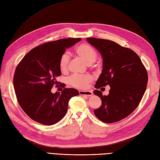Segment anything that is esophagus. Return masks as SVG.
Wrapping results in <instances>:
<instances>
[{"label":"esophagus","mask_w":160,"mask_h":160,"mask_svg":"<svg viewBox=\"0 0 160 160\" xmlns=\"http://www.w3.org/2000/svg\"><path fill=\"white\" fill-rule=\"evenodd\" d=\"M79 93L80 95H84L87 97H91L92 95V92L91 91H80Z\"/></svg>","instance_id":"1"}]
</instances>
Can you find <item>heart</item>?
Listing matches in <instances>:
<instances>
[{"label":"heart","mask_w":160,"mask_h":160,"mask_svg":"<svg viewBox=\"0 0 160 160\" xmlns=\"http://www.w3.org/2000/svg\"><path fill=\"white\" fill-rule=\"evenodd\" d=\"M75 53L87 64L94 65L97 58L98 53L96 49L87 43H80L75 48ZM69 57L66 53L61 55L59 60V67L62 72L68 71ZM92 80L91 75H73L68 79V83L76 88H85Z\"/></svg>","instance_id":"heart-1"}]
</instances>
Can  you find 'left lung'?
I'll list each match as a JSON object with an SVG mask.
<instances>
[{
  "label": "left lung",
  "instance_id": "8db88e82",
  "mask_svg": "<svg viewBox=\"0 0 160 160\" xmlns=\"http://www.w3.org/2000/svg\"><path fill=\"white\" fill-rule=\"evenodd\" d=\"M87 40L103 58V70L94 91L102 104L94 113L105 123L118 122L132 113L141 102L148 82L147 70L140 57L131 49L109 40ZM107 85L110 87V93L103 96L98 88Z\"/></svg>",
  "mask_w": 160,
  "mask_h": 160
}]
</instances>
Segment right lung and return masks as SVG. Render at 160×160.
Here are the masks:
<instances>
[{
	"instance_id": "obj_1",
	"label": "right lung",
	"mask_w": 160,
	"mask_h": 160,
	"mask_svg": "<svg viewBox=\"0 0 160 160\" xmlns=\"http://www.w3.org/2000/svg\"><path fill=\"white\" fill-rule=\"evenodd\" d=\"M82 40L59 39L32 48L15 69V92L20 107L31 119L44 125L60 121L68 111L72 97L79 95L75 88H64L61 93L51 92L61 76L59 60L67 48Z\"/></svg>"
}]
</instances>
